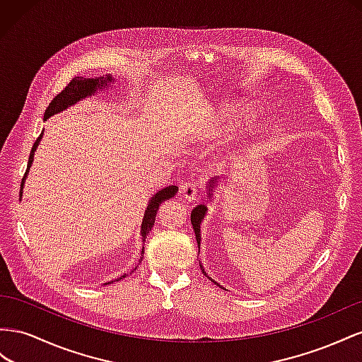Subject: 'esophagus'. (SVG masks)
Here are the masks:
<instances>
[{"mask_svg":"<svg viewBox=\"0 0 362 362\" xmlns=\"http://www.w3.org/2000/svg\"><path fill=\"white\" fill-rule=\"evenodd\" d=\"M180 192H182L185 200L191 202V200H195L197 197H200V187L195 182H187L180 187Z\"/></svg>","mask_w":362,"mask_h":362,"instance_id":"esophagus-1","label":"esophagus"}]
</instances>
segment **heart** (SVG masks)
Wrapping results in <instances>:
<instances>
[{"mask_svg": "<svg viewBox=\"0 0 362 362\" xmlns=\"http://www.w3.org/2000/svg\"><path fill=\"white\" fill-rule=\"evenodd\" d=\"M249 110H247L244 106L240 105H233L226 109L223 113V118L220 119L218 127L214 130V138H226L230 136L233 133L240 129L243 117H245ZM256 133H261V129H257Z\"/></svg>", "mask_w": 362, "mask_h": 362, "instance_id": "obj_1", "label": "heart"}]
</instances>
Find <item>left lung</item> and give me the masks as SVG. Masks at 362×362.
Returning a JSON list of instances; mask_svg holds the SVG:
<instances>
[{
	"label": "left lung",
	"mask_w": 362,
	"mask_h": 362,
	"mask_svg": "<svg viewBox=\"0 0 362 362\" xmlns=\"http://www.w3.org/2000/svg\"><path fill=\"white\" fill-rule=\"evenodd\" d=\"M215 183H216V179H214V180L211 182V185H209L211 189L215 187ZM209 195H211V192H209ZM206 209H208V208H206L204 204H199L197 208H195V209L192 211V214H191V223H192L194 232H195V238H197L199 250H200V240H202V236H200V223H202L203 216H204V214H206ZM202 272L204 273L203 268H202ZM204 276H206V273H204ZM209 279H211V277H209ZM214 284H216V282H214Z\"/></svg>",
	"instance_id": "left-lung-1"
}]
</instances>
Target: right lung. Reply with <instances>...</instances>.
Instances as JSON below:
<instances>
[{"mask_svg":"<svg viewBox=\"0 0 362 362\" xmlns=\"http://www.w3.org/2000/svg\"><path fill=\"white\" fill-rule=\"evenodd\" d=\"M109 81H112V77L107 76V77H100V78H85V77H74L72 78L69 83L62 89L59 94L51 100V103L48 105L45 113H44V118L48 119L51 115H54V113L60 112L66 109L68 106L74 105V103H77L78 100L85 98V97H89L94 94V92L97 89H101L103 86H107ZM39 141H40V136L36 139L35 146L32 148V153H30L28 156V163H27V170H25V174L23 177V182H21V192H23V187H24V180H25V175L28 173V168L32 167V162H33V154L36 151V147L39 146ZM179 191L177 187H167L163 188L162 191H159L154 197H151L150 200V204L147 206V211L146 214H144V220H142V226H141V235H142V241H146L147 235L150 233L151 227L154 224V220H156V214L159 211V206L168 200L171 197H174L175 192ZM144 250V249H142ZM144 255V253H142ZM142 255H141V259H142ZM126 277V276H122ZM119 277V279H122Z\"/></svg>","mask_w":362,"mask_h":362,"instance_id":"1","label":"right lung"}]
</instances>
